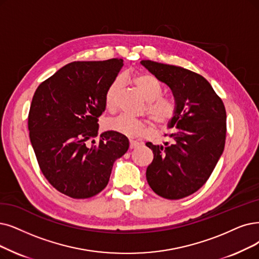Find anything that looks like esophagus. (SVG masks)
<instances>
[{
    "instance_id": "1",
    "label": "esophagus",
    "mask_w": 259,
    "mask_h": 259,
    "mask_svg": "<svg viewBox=\"0 0 259 259\" xmlns=\"http://www.w3.org/2000/svg\"><path fill=\"white\" fill-rule=\"evenodd\" d=\"M139 147V143L136 142V141H130V149L133 150V149H136Z\"/></svg>"
}]
</instances>
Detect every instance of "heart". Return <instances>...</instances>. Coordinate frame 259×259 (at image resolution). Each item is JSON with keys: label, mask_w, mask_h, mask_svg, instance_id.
I'll use <instances>...</instances> for the list:
<instances>
[{"label": "heart", "mask_w": 259, "mask_h": 259, "mask_svg": "<svg viewBox=\"0 0 259 259\" xmlns=\"http://www.w3.org/2000/svg\"><path fill=\"white\" fill-rule=\"evenodd\" d=\"M132 81L144 100L148 102L147 113L150 119L158 126L168 124L177 113L178 106L173 100L161 97L162 87L159 80L149 73H139L132 78ZM120 86L121 79L117 78L108 86L105 92L104 103L108 110H112L116 107ZM104 127L108 132L117 133L131 138L147 136L150 133V128L146 123L124 115L106 120Z\"/></svg>", "instance_id": "b5f03b06"}]
</instances>
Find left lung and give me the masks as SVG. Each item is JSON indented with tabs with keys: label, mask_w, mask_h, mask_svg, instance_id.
<instances>
[{
	"label": "left lung",
	"mask_w": 259,
	"mask_h": 259,
	"mask_svg": "<svg viewBox=\"0 0 259 259\" xmlns=\"http://www.w3.org/2000/svg\"><path fill=\"white\" fill-rule=\"evenodd\" d=\"M158 80L167 85L177 103L168 123L175 127L169 142L146 146L154 158L147 169L152 190L169 200L186 198L207 182L224 150L226 111L222 100L202 75L182 67L141 60Z\"/></svg>",
	"instance_id": "obj_1"
}]
</instances>
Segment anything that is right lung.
<instances>
[{
  "label": "right lung",
  "mask_w": 259,
  "mask_h": 259,
  "mask_svg": "<svg viewBox=\"0 0 259 259\" xmlns=\"http://www.w3.org/2000/svg\"><path fill=\"white\" fill-rule=\"evenodd\" d=\"M123 59L73 61L38 86L28 113L29 139L41 172L59 192L91 198L104 189L113 162L128 150V139L104 132L98 118L105 111L108 86ZM92 141V146L88 142Z\"/></svg>",
  "instance_id": "obj_1"
}]
</instances>
